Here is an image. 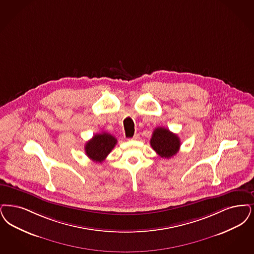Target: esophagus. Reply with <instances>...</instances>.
<instances>
[{"instance_id":"esophagus-1","label":"esophagus","mask_w":254,"mask_h":254,"mask_svg":"<svg viewBox=\"0 0 254 254\" xmlns=\"http://www.w3.org/2000/svg\"><path fill=\"white\" fill-rule=\"evenodd\" d=\"M139 138H140L139 134H138V133H135V134H134V136L132 137L131 140H134V141H136V140H139Z\"/></svg>"}]
</instances>
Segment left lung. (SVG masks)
Here are the masks:
<instances>
[{
	"mask_svg": "<svg viewBox=\"0 0 254 254\" xmlns=\"http://www.w3.org/2000/svg\"><path fill=\"white\" fill-rule=\"evenodd\" d=\"M150 145L160 157L169 159L179 152L181 141L177 134L159 127L153 131Z\"/></svg>",
	"mask_w": 254,
	"mask_h": 254,
	"instance_id": "obj_1",
	"label": "left lung"
}]
</instances>
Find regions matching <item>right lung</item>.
<instances>
[{"label": "right lung", "mask_w": 254, "mask_h": 254, "mask_svg": "<svg viewBox=\"0 0 254 254\" xmlns=\"http://www.w3.org/2000/svg\"><path fill=\"white\" fill-rule=\"evenodd\" d=\"M117 139L112 134L102 132L95 134L89 142L85 144L86 155L95 163H102L111 153Z\"/></svg>", "instance_id": "add662e5"}]
</instances>
